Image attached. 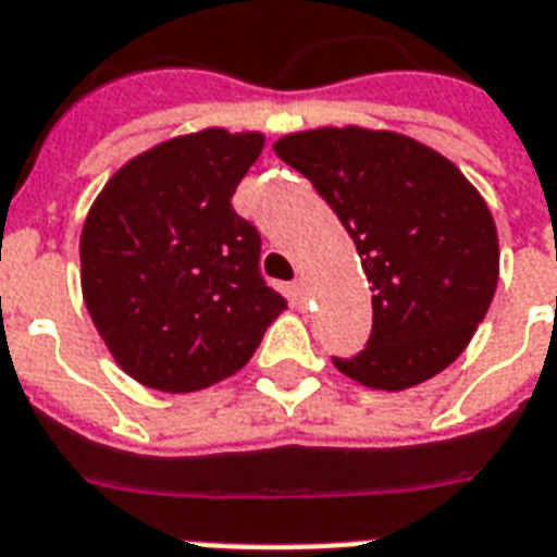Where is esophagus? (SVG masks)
<instances>
[{"instance_id": "34e87169", "label": "esophagus", "mask_w": 557, "mask_h": 557, "mask_svg": "<svg viewBox=\"0 0 557 557\" xmlns=\"http://www.w3.org/2000/svg\"><path fill=\"white\" fill-rule=\"evenodd\" d=\"M288 295H292V304L306 306L309 304V283L304 277H297L292 286H288Z\"/></svg>"}]
</instances>
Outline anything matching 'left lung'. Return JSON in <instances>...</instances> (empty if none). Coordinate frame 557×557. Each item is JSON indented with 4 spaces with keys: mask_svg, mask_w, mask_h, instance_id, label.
Returning a JSON list of instances; mask_svg holds the SVG:
<instances>
[{
    "mask_svg": "<svg viewBox=\"0 0 557 557\" xmlns=\"http://www.w3.org/2000/svg\"><path fill=\"white\" fill-rule=\"evenodd\" d=\"M274 152L338 213L375 292L367 347L332 364L389 393L454 364L500 277L497 227L476 187L445 156L387 129H306Z\"/></svg>",
    "mask_w": 557,
    "mask_h": 557,
    "instance_id": "1",
    "label": "left lung"
}]
</instances>
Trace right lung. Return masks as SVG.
<instances>
[{"label": "right lung", "mask_w": 557, "mask_h": 557, "mask_svg": "<svg viewBox=\"0 0 557 557\" xmlns=\"http://www.w3.org/2000/svg\"><path fill=\"white\" fill-rule=\"evenodd\" d=\"M262 133L219 126L135 156L109 178L81 234V286L121 370L193 393L248 364L286 309L260 274V234L231 205Z\"/></svg>", "instance_id": "obj_1"}]
</instances>
